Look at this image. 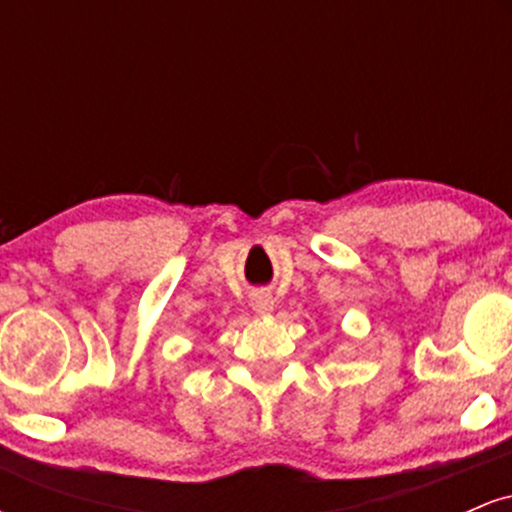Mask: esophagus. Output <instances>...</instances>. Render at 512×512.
I'll return each mask as SVG.
<instances>
[{"label": "esophagus", "instance_id": "1", "mask_svg": "<svg viewBox=\"0 0 512 512\" xmlns=\"http://www.w3.org/2000/svg\"><path fill=\"white\" fill-rule=\"evenodd\" d=\"M250 303H252V310L260 315H269L274 310V298L269 291H255L252 293Z\"/></svg>", "mask_w": 512, "mask_h": 512}]
</instances>
